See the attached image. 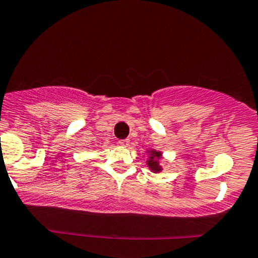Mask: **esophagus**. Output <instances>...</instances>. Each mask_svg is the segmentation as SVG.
Masks as SVG:
<instances>
[{
  "mask_svg": "<svg viewBox=\"0 0 258 258\" xmlns=\"http://www.w3.org/2000/svg\"><path fill=\"white\" fill-rule=\"evenodd\" d=\"M118 145L122 146V147H127L130 145V141L128 140H121V141H118Z\"/></svg>",
  "mask_w": 258,
  "mask_h": 258,
  "instance_id": "34e87169",
  "label": "esophagus"
}]
</instances>
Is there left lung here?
<instances>
[{
	"label": "left lung",
	"instance_id": "1",
	"mask_svg": "<svg viewBox=\"0 0 258 258\" xmlns=\"http://www.w3.org/2000/svg\"><path fill=\"white\" fill-rule=\"evenodd\" d=\"M161 157V153L157 151H151V157L150 161L147 162L148 167L153 171V172H160L161 166L158 165V158Z\"/></svg>",
	"mask_w": 258,
	"mask_h": 258
}]
</instances>
